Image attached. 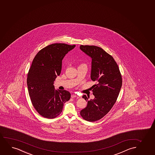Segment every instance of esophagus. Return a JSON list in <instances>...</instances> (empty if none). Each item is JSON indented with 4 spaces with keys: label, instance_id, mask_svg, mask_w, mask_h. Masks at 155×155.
<instances>
[{
    "label": "esophagus",
    "instance_id": "34e87169",
    "mask_svg": "<svg viewBox=\"0 0 155 155\" xmlns=\"http://www.w3.org/2000/svg\"><path fill=\"white\" fill-rule=\"evenodd\" d=\"M71 97H72V98H74V97H78V96H77L76 94H73L71 96Z\"/></svg>",
    "mask_w": 155,
    "mask_h": 155
}]
</instances>
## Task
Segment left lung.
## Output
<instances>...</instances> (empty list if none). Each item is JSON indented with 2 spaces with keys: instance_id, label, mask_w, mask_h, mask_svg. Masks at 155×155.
Masks as SVG:
<instances>
[{
  "instance_id": "obj_1",
  "label": "left lung",
  "mask_w": 155,
  "mask_h": 155,
  "mask_svg": "<svg viewBox=\"0 0 155 155\" xmlns=\"http://www.w3.org/2000/svg\"><path fill=\"white\" fill-rule=\"evenodd\" d=\"M80 50L91 58V79L97 84L92 87L94 99L82 96L87 105L80 111L82 118L95 122L104 117L113 107L122 85L119 66L112 56L102 48L93 45H80Z\"/></svg>"
}]
</instances>
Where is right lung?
I'll list each match as a JSON object with an SVG mask.
<instances>
[{"label": "right lung", "mask_w": 155, "mask_h": 155, "mask_svg": "<svg viewBox=\"0 0 155 155\" xmlns=\"http://www.w3.org/2000/svg\"><path fill=\"white\" fill-rule=\"evenodd\" d=\"M64 43L51 44L40 50L33 60L27 76L31 100L36 111L44 117L54 119L71 98L67 90H55L54 81L61 73L62 60L75 48Z\"/></svg>", "instance_id": "add662e5"}]
</instances>
